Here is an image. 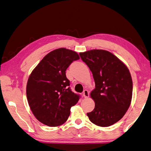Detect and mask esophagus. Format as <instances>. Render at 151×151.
Returning a JSON list of instances; mask_svg holds the SVG:
<instances>
[{
  "instance_id": "34e87169",
  "label": "esophagus",
  "mask_w": 151,
  "mask_h": 151,
  "mask_svg": "<svg viewBox=\"0 0 151 151\" xmlns=\"http://www.w3.org/2000/svg\"><path fill=\"white\" fill-rule=\"evenodd\" d=\"M83 96H84L85 98H87V97H89V91H88L87 90H84V91H83Z\"/></svg>"
}]
</instances>
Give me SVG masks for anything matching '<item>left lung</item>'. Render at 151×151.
Listing matches in <instances>:
<instances>
[{
  "label": "left lung",
  "instance_id": "obj_1",
  "mask_svg": "<svg viewBox=\"0 0 151 151\" xmlns=\"http://www.w3.org/2000/svg\"><path fill=\"white\" fill-rule=\"evenodd\" d=\"M79 56L91 71L95 83L91 93L95 109L87 116L96 126H112L122 118L132 101L133 82L128 68L107 50H91Z\"/></svg>",
  "mask_w": 151,
  "mask_h": 151
}]
</instances>
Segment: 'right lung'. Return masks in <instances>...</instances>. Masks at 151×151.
I'll use <instances>...</instances> for the list:
<instances>
[{
	"mask_svg": "<svg viewBox=\"0 0 151 151\" xmlns=\"http://www.w3.org/2000/svg\"><path fill=\"white\" fill-rule=\"evenodd\" d=\"M79 59L75 51L60 48L45 56L28 79L26 95L33 115L50 127L60 126L70 114V109L80 95L72 91L66 70Z\"/></svg>",
	"mask_w": 151,
	"mask_h": 151,
	"instance_id": "obj_1",
	"label": "right lung"
}]
</instances>
